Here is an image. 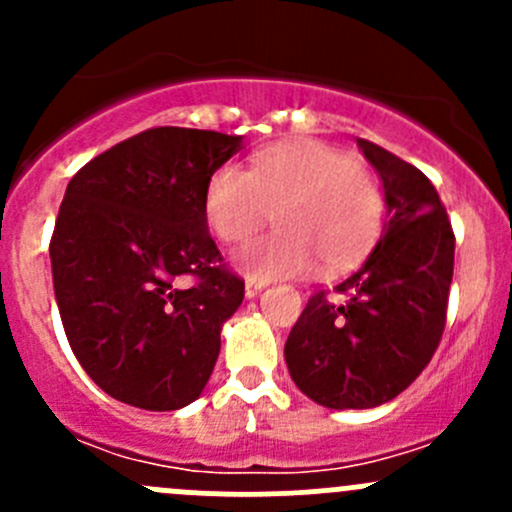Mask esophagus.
Wrapping results in <instances>:
<instances>
[{"instance_id": "obj_1", "label": "esophagus", "mask_w": 512, "mask_h": 512, "mask_svg": "<svg viewBox=\"0 0 512 512\" xmlns=\"http://www.w3.org/2000/svg\"><path fill=\"white\" fill-rule=\"evenodd\" d=\"M262 289H265V282H260V280H247V282H245V297H247V299H255L257 294L262 292Z\"/></svg>"}]
</instances>
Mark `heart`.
<instances>
[{
  "label": "heart",
  "instance_id": "heart-1",
  "mask_svg": "<svg viewBox=\"0 0 512 512\" xmlns=\"http://www.w3.org/2000/svg\"><path fill=\"white\" fill-rule=\"evenodd\" d=\"M270 210L280 230L235 257L260 282L309 275L317 265L327 275L352 267L384 227L386 198L369 170L322 141L265 148L250 170L223 163L205 183V220L227 245L255 235Z\"/></svg>",
  "mask_w": 512,
  "mask_h": 512
}]
</instances>
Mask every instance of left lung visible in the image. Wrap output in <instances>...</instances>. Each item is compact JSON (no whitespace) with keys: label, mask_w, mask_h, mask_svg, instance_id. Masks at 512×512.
Segmentation results:
<instances>
[{"label":"left lung","mask_w":512,"mask_h":512,"mask_svg":"<svg viewBox=\"0 0 512 512\" xmlns=\"http://www.w3.org/2000/svg\"><path fill=\"white\" fill-rule=\"evenodd\" d=\"M356 146L384 185V235L334 294L309 297L285 344L297 389L327 409H374L426 369L453 280L456 237L431 180L376 143Z\"/></svg>","instance_id":"1"}]
</instances>
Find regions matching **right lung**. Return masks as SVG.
I'll return each instance as SVG.
<instances>
[{"label": "right lung", "instance_id": "obj_1", "mask_svg": "<svg viewBox=\"0 0 512 512\" xmlns=\"http://www.w3.org/2000/svg\"><path fill=\"white\" fill-rule=\"evenodd\" d=\"M242 136L148 128L84 165L66 185L51 275L66 339L108 396L175 411L203 394L220 329L245 297L203 213L205 183ZM190 274V290L174 287Z\"/></svg>", "mask_w": 512, "mask_h": 512}]
</instances>
